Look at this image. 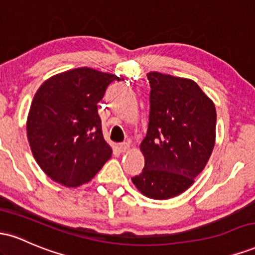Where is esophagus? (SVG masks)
<instances>
[{"label":"esophagus","instance_id":"34e87169","mask_svg":"<svg viewBox=\"0 0 255 255\" xmlns=\"http://www.w3.org/2000/svg\"><path fill=\"white\" fill-rule=\"evenodd\" d=\"M119 150L121 152H127L129 150V144L128 142H121V144H119Z\"/></svg>","mask_w":255,"mask_h":255}]
</instances>
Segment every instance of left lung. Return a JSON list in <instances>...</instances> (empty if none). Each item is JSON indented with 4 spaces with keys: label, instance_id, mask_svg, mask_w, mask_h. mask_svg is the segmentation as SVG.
Masks as SVG:
<instances>
[{
    "label": "left lung",
    "instance_id": "1",
    "mask_svg": "<svg viewBox=\"0 0 255 255\" xmlns=\"http://www.w3.org/2000/svg\"><path fill=\"white\" fill-rule=\"evenodd\" d=\"M150 118L140 151L141 174L131 178L145 197L165 200L188 189L211 157L217 114L213 102L191 79L147 74Z\"/></svg>",
    "mask_w": 255,
    "mask_h": 255
}]
</instances>
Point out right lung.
<instances>
[{"label": "right lung", "instance_id": "obj_1", "mask_svg": "<svg viewBox=\"0 0 255 255\" xmlns=\"http://www.w3.org/2000/svg\"><path fill=\"white\" fill-rule=\"evenodd\" d=\"M119 77L89 67L44 81L27 116V139L40 169L66 187L89 182L111 157L97 104Z\"/></svg>", "mask_w": 255, "mask_h": 255}]
</instances>
